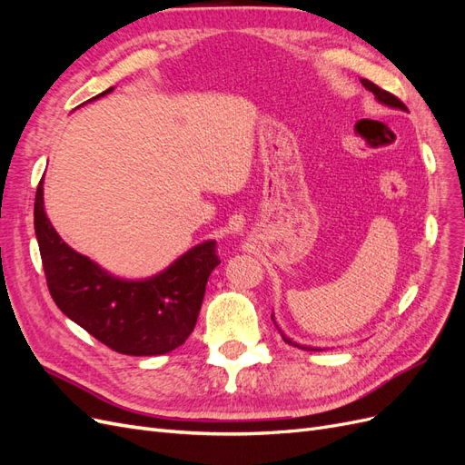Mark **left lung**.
<instances>
[{"label": "left lung", "instance_id": "left-lung-1", "mask_svg": "<svg viewBox=\"0 0 465 465\" xmlns=\"http://www.w3.org/2000/svg\"><path fill=\"white\" fill-rule=\"evenodd\" d=\"M361 83H362V87H364V89L371 91V93L374 94V98H376V101H378L380 104H384V106L393 108V110H405V112H407L405 104L400 101L398 96H393V94H390L388 91L376 87L374 83H372V81H369V79H361ZM272 318H273V314H272ZM275 326H277V323H275ZM279 333H281V337H283V340H285V343H289V345L301 347V349H304V351H318V349H312V347H302V345H299V343H294L292 340H289V337H285V335H283V331H281V330H279Z\"/></svg>", "mask_w": 465, "mask_h": 465}]
</instances>
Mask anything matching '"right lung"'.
I'll return each mask as SVG.
<instances>
[{"label": "right lung", "mask_w": 465, "mask_h": 465, "mask_svg": "<svg viewBox=\"0 0 465 465\" xmlns=\"http://www.w3.org/2000/svg\"><path fill=\"white\" fill-rule=\"evenodd\" d=\"M112 91L114 87L91 101ZM42 184L35 198V232L48 289L60 311L124 355H164L184 343L198 322L207 279L221 263L215 241L195 244L151 277L122 279L62 241L45 211Z\"/></svg>", "instance_id": "obj_1"}]
</instances>
